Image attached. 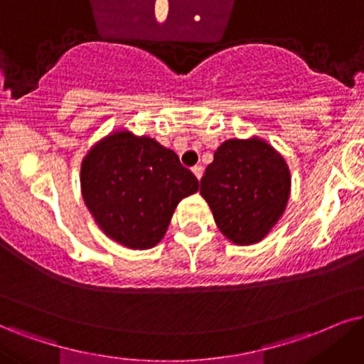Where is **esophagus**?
I'll return each instance as SVG.
<instances>
[{"mask_svg": "<svg viewBox=\"0 0 364 364\" xmlns=\"http://www.w3.org/2000/svg\"><path fill=\"white\" fill-rule=\"evenodd\" d=\"M192 172H194L196 177L199 178V181H200V177H203V172H204V168L200 167V165H196V167H192Z\"/></svg>", "mask_w": 364, "mask_h": 364, "instance_id": "esophagus-1", "label": "esophagus"}]
</instances>
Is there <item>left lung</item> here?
<instances>
[{"label":"left lung","instance_id":"obj_1","mask_svg":"<svg viewBox=\"0 0 364 364\" xmlns=\"http://www.w3.org/2000/svg\"><path fill=\"white\" fill-rule=\"evenodd\" d=\"M219 231L232 243L262 241L282 218L290 197L287 161L262 138L224 141L200 178Z\"/></svg>","mask_w":364,"mask_h":364}]
</instances>
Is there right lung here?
<instances>
[{
	"mask_svg": "<svg viewBox=\"0 0 364 364\" xmlns=\"http://www.w3.org/2000/svg\"><path fill=\"white\" fill-rule=\"evenodd\" d=\"M80 189L106 236L132 250L160 243L183 197L199 181L175 151L127 129L97 141L80 165Z\"/></svg>",
	"mask_w": 364,
	"mask_h": 364,
	"instance_id": "right-lung-1",
	"label": "right lung"
}]
</instances>
